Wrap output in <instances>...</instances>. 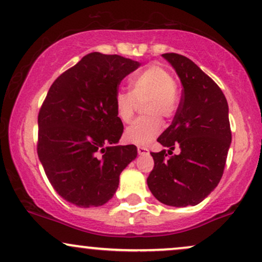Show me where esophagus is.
<instances>
[{"label": "esophagus", "instance_id": "1", "mask_svg": "<svg viewBox=\"0 0 262 262\" xmlns=\"http://www.w3.org/2000/svg\"><path fill=\"white\" fill-rule=\"evenodd\" d=\"M138 154H139V155H148V150H147L146 147L139 146V147H138Z\"/></svg>", "mask_w": 262, "mask_h": 262}]
</instances>
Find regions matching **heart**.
Wrapping results in <instances>:
<instances>
[{"label": "heart", "mask_w": 262, "mask_h": 262, "mask_svg": "<svg viewBox=\"0 0 262 262\" xmlns=\"http://www.w3.org/2000/svg\"><path fill=\"white\" fill-rule=\"evenodd\" d=\"M132 92L118 91L115 108L118 118L129 123L138 102L146 101L144 112L148 116L138 118L125 129V139L132 144L146 146L162 130V117H171L179 104V95L173 76L158 64H150L137 72L130 81Z\"/></svg>", "instance_id": "heart-1"}]
</instances>
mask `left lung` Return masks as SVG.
Here are the masks:
<instances>
[{
  "instance_id": "obj_1",
  "label": "left lung",
  "mask_w": 262,
  "mask_h": 262,
  "mask_svg": "<svg viewBox=\"0 0 262 262\" xmlns=\"http://www.w3.org/2000/svg\"><path fill=\"white\" fill-rule=\"evenodd\" d=\"M173 66L183 95L174 120L157 141L175 147L179 155L151 152L155 167L147 178V186L161 203L186 207L201 203L217 186L224 174L232 134L228 121V105L209 76L190 59L177 53L162 54Z\"/></svg>"
}]
</instances>
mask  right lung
I'll return each mask as SVG.
<instances>
[{"label":"right lung","instance_id":"right-lung-1","mask_svg":"<svg viewBox=\"0 0 262 262\" xmlns=\"http://www.w3.org/2000/svg\"><path fill=\"white\" fill-rule=\"evenodd\" d=\"M139 66L121 55L89 53L55 79L43 101L38 158L59 196L77 207L110 201L122 170L137 158L134 145L115 146L123 133L115 95Z\"/></svg>","mask_w":262,"mask_h":262}]
</instances>
